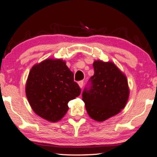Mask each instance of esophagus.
I'll return each mask as SVG.
<instances>
[{"mask_svg": "<svg viewBox=\"0 0 157 157\" xmlns=\"http://www.w3.org/2000/svg\"><path fill=\"white\" fill-rule=\"evenodd\" d=\"M83 84H84V81L83 80H81V81H79L78 82V85H79V87H80V88H82Z\"/></svg>", "mask_w": 157, "mask_h": 157, "instance_id": "1", "label": "esophagus"}]
</instances>
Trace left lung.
<instances>
[{
  "label": "left lung",
  "mask_w": 157,
  "mask_h": 157,
  "mask_svg": "<svg viewBox=\"0 0 157 157\" xmlns=\"http://www.w3.org/2000/svg\"><path fill=\"white\" fill-rule=\"evenodd\" d=\"M93 67L94 74L84 89L82 101L89 116L101 122L125 107L129 89L125 75L113 63L97 60Z\"/></svg>",
  "instance_id": "left-lung-1"
}]
</instances>
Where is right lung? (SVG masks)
I'll return each mask as SVG.
<instances>
[{"label": "right lung", "mask_w": 157, "mask_h": 157, "mask_svg": "<svg viewBox=\"0 0 157 157\" xmlns=\"http://www.w3.org/2000/svg\"><path fill=\"white\" fill-rule=\"evenodd\" d=\"M81 93L74 75L62 60L47 59L31 69L26 85L29 104L37 115L51 122L60 121L68 102Z\"/></svg>", "instance_id": "1"}]
</instances>
